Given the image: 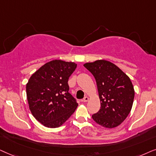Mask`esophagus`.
<instances>
[{
  "mask_svg": "<svg viewBox=\"0 0 156 156\" xmlns=\"http://www.w3.org/2000/svg\"><path fill=\"white\" fill-rule=\"evenodd\" d=\"M88 96H86V97H84V98H83V102H87V101H88Z\"/></svg>",
  "mask_w": 156,
  "mask_h": 156,
  "instance_id": "esophagus-1",
  "label": "esophagus"
}]
</instances>
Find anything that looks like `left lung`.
Wrapping results in <instances>:
<instances>
[{
	"label": "left lung",
	"mask_w": 156,
	"mask_h": 156,
	"mask_svg": "<svg viewBox=\"0 0 156 156\" xmlns=\"http://www.w3.org/2000/svg\"><path fill=\"white\" fill-rule=\"evenodd\" d=\"M94 76L98 90L101 109L93 114L95 123L105 128L119 126L131 111L134 88L127 75L118 66L105 60L84 64Z\"/></svg>",
	"instance_id": "left-lung-1"
}]
</instances>
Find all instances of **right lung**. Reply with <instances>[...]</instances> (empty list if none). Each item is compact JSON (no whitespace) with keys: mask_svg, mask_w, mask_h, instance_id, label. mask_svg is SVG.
I'll return each mask as SVG.
<instances>
[{"mask_svg":"<svg viewBox=\"0 0 156 156\" xmlns=\"http://www.w3.org/2000/svg\"><path fill=\"white\" fill-rule=\"evenodd\" d=\"M77 65L54 60L34 73L26 85L31 113L48 128L61 126L76 111L78 103L68 92V81Z\"/></svg>","mask_w":156,"mask_h":156,"instance_id":"add662e5","label":"right lung"}]
</instances>
